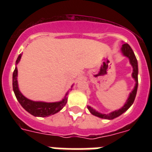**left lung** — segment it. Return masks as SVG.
<instances>
[{
	"label": "left lung",
	"instance_id": "1",
	"mask_svg": "<svg viewBox=\"0 0 152 152\" xmlns=\"http://www.w3.org/2000/svg\"><path fill=\"white\" fill-rule=\"evenodd\" d=\"M121 53H122L125 57H128L129 60L130 64L132 65V77L134 79V80L136 81V83H135L134 88L132 89V91L130 92L129 95V98H128L127 101L125 103V105L120 108L119 110H114L113 112H111L110 113H102L98 112L93 109L91 106H88V110L90 111L91 113L93 114V115L96 116L98 118H102V119H107V120H113L114 118H118L120 115H121L123 113H125V111L127 110L129 108L130 106H132L133 102L135 100V98H136V95H137V88H138V63H137V57L135 56L134 53L132 51V48L130 47V46L129 44L125 43L123 44L121 48Z\"/></svg>",
	"mask_w": 152,
	"mask_h": 152
}]
</instances>
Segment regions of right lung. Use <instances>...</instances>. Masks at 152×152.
<instances>
[{"label":"right lung","instance_id":"add662e5","mask_svg":"<svg viewBox=\"0 0 152 152\" xmlns=\"http://www.w3.org/2000/svg\"><path fill=\"white\" fill-rule=\"evenodd\" d=\"M21 57H22V53L19 55V57L15 61V68L12 75V88L15 97L20 105L23 106V108L29 113H31V115L34 116V117H42V118L49 117V116L55 114L60 110H61L63 107L66 105L67 101H68L67 95L69 94V91H67L62 100L59 102H54L33 101V100H31L25 97L24 95L20 92V89H19V85H18V70L16 64L20 62ZM72 86L73 85H72Z\"/></svg>","mask_w":152,"mask_h":152}]
</instances>
